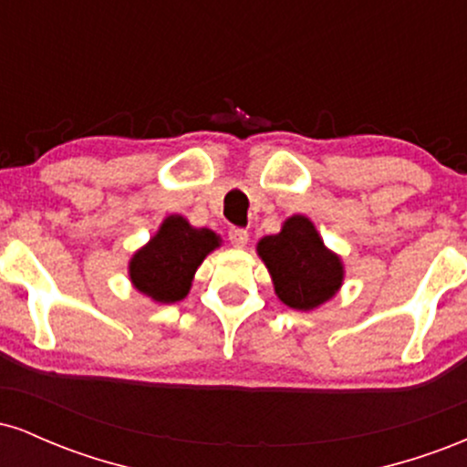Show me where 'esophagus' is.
<instances>
[{"label":"esophagus","instance_id":"esophagus-1","mask_svg":"<svg viewBox=\"0 0 467 467\" xmlns=\"http://www.w3.org/2000/svg\"><path fill=\"white\" fill-rule=\"evenodd\" d=\"M248 237H250L248 230H244V228H230L228 230V239L234 248H245V245H248Z\"/></svg>","mask_w":467,"mask_h":467}]
</instances>
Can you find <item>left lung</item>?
<instances>
[{"instance_id":"1","label":"left lung","mask_w":467,"mask_h":467,"mask_svg":"<svg viewBox=\"0 0 467 467\" xmlns=\"http://www.w3.org/2000/svg\"><path fill=\"white\" fill-rule=\"evenodd\" d=\"M275 283L276 296L287 307L309 312L336 296L345 278L340 256L325 248L318 230L305 215H294L281 233L256 244Z\"/></svg>"}]
</instances>
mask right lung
I'll list each match as a JSON object with an SVG mask.
<instances>
[{"mask_svg":"<svg viewBox=\"0 0 467 467\" xmlns=\"http://www.w3.org/2000/svg\"><path fill=\"white\" fill-rule=\"evenodd\" d=\"M213 230L192 228L184 217H166L158 233L130 261L133 287L155 303H178L189 294L197 267L219 248Z\"/></svg>","mask_w":467,"mask_h":467,"instance_id":"obj_1","label":"right lung"}]
</instances>
